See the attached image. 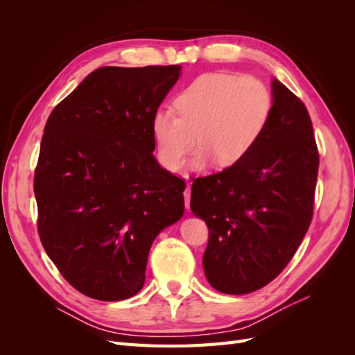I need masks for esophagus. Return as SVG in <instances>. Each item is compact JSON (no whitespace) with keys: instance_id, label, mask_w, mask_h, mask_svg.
<instances>
[{"instance_id":"obj_1","label":"esophagus","mask_w":355,"mask_h":355,"mask_svg":"<svg viewBox=\"0 0 355 355\" xmlns=\"http://www.w3.org/2000/svg\"><path fill=\"white\" fill-rule=\"evenodd\" d=\"M184 197H185V207L187 210H189V201H191V184H188L185 192H184Z\"/></svg>"}]
</instances>
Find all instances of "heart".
<instances>
[{
    "label": "heart",
    "mask_w": 355,
    "mask_h": 355,
    "mask_svg": "<svg viewBox=\"0 0 355 355\" xmlns=\"http://www.w3.org/2000/svg\"><path fill=\"white\" fill-rule=\"evenodd\" d=\"M272 94L254 77L207 72L182 90L175 101L178 114L158 110L153 135L161 164L176 170L196 145L189 170L201 171L211 161L232 167L249 155L272 115Z\"/></svg>",
    "instance_id": "obj_1"
}]
</instances>
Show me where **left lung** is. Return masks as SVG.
I'll return each instance as SVG.
<instances>
[{"mask_svg":"<svg viewBox=\"0 0 355 355\" xmlns=\"http://www.w3.org/2000/svg\"><path fill=\"white\" fill-rule=\"evenodd\" d=\"M272 115L239 164L192 184L191 210L209 227L204 274L218 292L245 295L280 274L313 219L318 151L309 114L272 78Z\"/></svg>","mask_w":355,"mask_h":355,"instance_id":"obj_1","label":"left lung"}]
</instances>
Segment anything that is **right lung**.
<instances>
[{"label": "right lung", "instance_id": "1", "mask_svg": "<svg viewBox=\"0 0 355 355\" xmlns=\"http://www.w3.org/2000/svg\"><path fill=\"white\" fill-rule=\"evenodd\" d=\"M179 77L180 65L99 68L46 123L34 178L40 239L85 296H135L155 237L184 216L185 182L158 164L151 128Z\"/></svg>", "mask_w": 355, "mask_h": 355}]
</instances>
